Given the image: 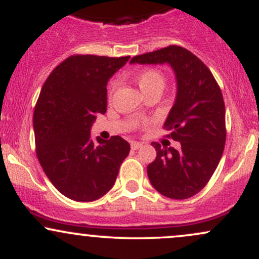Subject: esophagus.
I'll list each match as a JSON object with an SVG mask.
<instances>
[{"mask_svg": "<svg viewBox=\"0 0 259 259\" xmlns=\"http://www.w3.org/2000/svg\"><path fill=\"white\" fill-rule=\"evenodd\" d=\"M141 146H142L141 142H138V141L132 142V150H138V148H140Z\"/></svg>", "mask_w": 259, "mask_h": 259, "instance_id": "34e87169", "label": "esophagus"}]
</instances>
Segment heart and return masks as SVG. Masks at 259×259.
<instances>
[{"instance_id": "heart-1", "label": "heart", "mask_w": 259, "mask_h": 259, "mask_svg": "<svg viewBox=\"0 0 259 259\" xmlns=\"http://www.w3.org/2000/svg\"><path fill=\"white\" fill-rule=\"evenodd\" d=\"M136 82H138L140 90L146 92L151 89H163L165 84L164 74H163L158 69H153V68H148V69H142L136 74ZM117 84L114 81L111 82L108 88V95L109 97L113 96L114 94Z\"/></svg>"}]
</instances>
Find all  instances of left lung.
<instances>
[{
  "instance_id": "left-lung-1",
  "label": "left lung",
  "mask_w": 259,
  "mask_h": 259,
  "mask_svg": "<svg viewBox=\"0 0 259 259\" xmlns=\"http://www.w3.org/2000/svg\"><path fill=\"white\" fill-rule=\"evenodd\" d=\"M130 63H168L173 68L178 91L164 129L170 132L168 138L180 142V148L152 142L157 157L148 164L147 175L165 197H192L207 185L224 151L227 130L221 88L200 58L175 45L135 56Z\"/></svg>"
}]
</instances>
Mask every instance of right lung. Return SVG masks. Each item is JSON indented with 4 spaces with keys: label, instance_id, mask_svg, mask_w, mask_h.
I'll return each mask as SVG.
<instances>
[{
    "label": "right lung",
    "instance_id": "right-lung-1",
    "mask_svg": "<svg viewBox=\"0 0 259 259\" xmlns=\"http://www.w3.org/2000/svg\"><path fill=\"white\" fill-rule=\"evenodd\" d=\"M129 58L70 56L41 89L32 118L36 156L53 186L70 200L106 195L129 154L120 136L94 141L90 135L96 115L107 111V82Z\"/></svg>",
    "mask_w": 259,
    "mask_h": 259
}]
</instances>
